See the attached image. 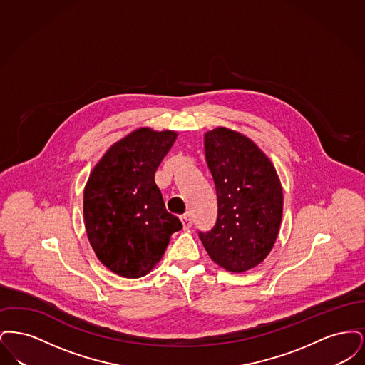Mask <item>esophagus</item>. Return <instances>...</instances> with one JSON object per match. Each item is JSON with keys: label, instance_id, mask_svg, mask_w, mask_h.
<instances>
[{"label": "esophagus", "instance_id": "esophagus-1", "mask_svg": "<svg viewBox=\"0 0 365 365\" xmlns=\"http://www.w3.org/2000/svg\"><path fill=\"white\" fill-rule=\"evenodd\" d=\"M180 220H182V225H183V228H185V230H189L191 225H192L190 213H185V215H182V216H180Z\"/></svg>", "mask_w": 365, "mask_h": 365}]
</instances>
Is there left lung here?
Wrapping results in <instances>:
<instances>
[{"label":"left lung","instance_id":"left-lung-1","mask_svg":"<svg viewBox=\"0 0 365 365\" xmlns=\"http://www.w3.org/2000/svg\"><path fill=\"white\" fill-rule=\"evenodd\" d=\"M205 158L217 195V219L200 231L209 257L230 272L264 260L278 238L283 191L277 170L242 134L217 127L205 134Z\"/></svg>","mask_w":365,"mask_h":365}]
</instances>
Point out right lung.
I'll use <instances>...</instances> for the list:
<instances>
[{
	"label": "right lung",
	"instance_id": "obj_1",
	"mask_svg": "<svg viewBox=\"0 0 365 365\" xmlns=\"http://www.w3.org/2000/svg\"><path fill=\"white\" fill-rule=\"evenodd\" d=\"M178 134L142 127L113 143L83 194L87 238L108 269L123 278L149 274L182 228L167 212L155 174Z\"/></svg>",
	"mask_w": 365,
	"mask_h": 365
}]
</instances>
